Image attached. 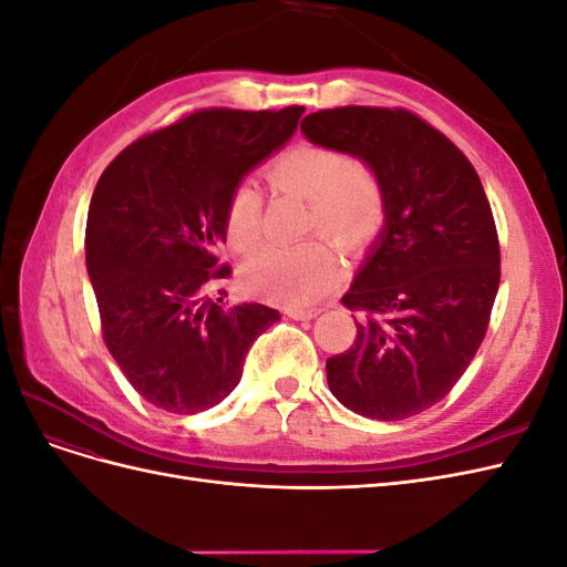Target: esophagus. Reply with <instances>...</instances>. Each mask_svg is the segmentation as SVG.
I'll return each mask as SVG.
<instances>
[{
	"instance_id": "obj_1",
	"label": "esophagus",
	"mask_w": 567,
	"mask_h": 567,
	"mask_svg": "<svg viewBox=\"0 0 567 567\" xmlns=\"http://www.w3.org/2000/svg\"><path fill=\"white\" fill-rule=\"evenodd\" d=\"M286 315L290 319H298V321H310L319 315V310H317V307H288Z\"/></svg>"
}]
</instances>
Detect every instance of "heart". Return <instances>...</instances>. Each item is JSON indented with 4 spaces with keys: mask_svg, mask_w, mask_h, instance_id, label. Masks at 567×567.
<instances>
[{
    "mask_svg": "<svg viewBox=\"0 0 567 567\" xmlns=\"http://www.w3.org/2000/svg\"><path fill=\"white\" fill-rule=\"evenodd\" d=\"M274 194L305 198L310 205L307 229L346 250H362L381 231L385 196L379 179L364 165L352 163L346 151L296 144L265 169ZM229 244L250 252L262 238V196L248 182L238 184L225 210ZM244 286L271 302H315L336 279V257L319 238L298 246H269L252 255L244 267Z\"/></svg>",
    "mask_w": 567,
    "mask_h": 567,
    "instance_id": "heart-1",
    "label": "heart"
}]
</instances>
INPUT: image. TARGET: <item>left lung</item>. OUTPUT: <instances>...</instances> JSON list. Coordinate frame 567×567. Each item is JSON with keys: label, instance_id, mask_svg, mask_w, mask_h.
I'll use <instances>...</instances> for the list:
<instances>
[{"label": "left lung", "instance_id": "obj_1", "mask_svg": "<svg viewBox=\"0 0 567 567\" xmlns=\"http://www.w3.org/2000/svg\"><path fill=\"white\" fill-rule=\"evenodd\" d=\"M300 130L364 161L385 196V227L342 296L357 338L326 359L329 388L359 416H416L447 398L487 333L502 255L483 182L404 109L317 111Z\"/></svg>", "mask_w": 567, "mask_h": 567}]
</instances>
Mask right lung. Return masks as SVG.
I'll return each mask as SVG.
<instances>
[{"label": "right lung", "instance_id": "1", "mask_svg": "<svg viewBox=\"0 0 567 567\" xmlns=\"http://www.w3.org/2000/svg\"><path fill=\"white\" fill-rule=\"evenodd\" d=\"M302 113L200 109L136 140L101 175L84 231L101 331L153 406L198 414L229 398L250 346L281 319L208 290L231 274L215 255L231 192L290 140Z\"/></svg>", "mask_w": 567, "mask_h": 567}]
</instances>
